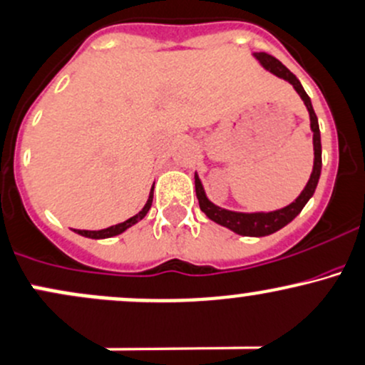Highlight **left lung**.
I'll return each mask as SVG.
<instances>
[{"mask_svg":"<svg viewBox=\"0 0 365 365\" xmlns=\"http://www.w3.org/2000/svg\"><path fill=\"white\" fill-rule=\"evenodd\" d=\"M253 57L258 60L259 66L263 69L272 72L277 78L284 79L289 85H293L296 93L302 97L303 102H305L308 114H310V128L312 133H314V168H312L310 180L307 182L305 189L302 190V194L294 199L289 206L280 207V210L275 211H256V213H241V211H230L225 210V207L216 206L215 202H211L207 199L206 190H204L201 178H199L197 171H195L194 180H195V195H197L199 207L204 215L210 220H213L218 225L227 227L228 230L235 232L239 235H246V237H265V235L274 234V232L280 230L282 227H286L287 223H291L293 220L302 213V210L305 207V204L310 201V197L314 195L315 189H317V183L320 178V170H322V145H320V130H319V121L317 115H315L314 107H312V100L307 95V91L303 90L302 83L296 76L284 66L280 60H277L272 55L263 53V51H258V53H253Z\"/></svg>","mask_w":365,"mask_h":365,"instance_id":"1","label":"left lung"}]
</instances>
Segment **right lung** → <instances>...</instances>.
I'll return each mask as SVG.
<instances>
[{"label":"right lung","instance_id":"right-lung-1","mask_svg":"<svg viewBox=\"0 0 365 365\" xmlns=\"http://www.w3.org/2000/svg\"><path fill=\"white\" fill-rule=\"evenodd\" d=\"M152 199H154V185H152V189L149 192V199H147L145 206L142 207V211H138L137 215L131 216V218H128L126 222L123 223H118V225H112V227H107V228H102V230H76V234L83 235V237H88V239H109V237H114V235H119L123 234V232H126L128 228L137 225L138 222H142L143 218H145L147 213H149L150 206H152Z\"/></svg>","mask_w":365,"mask_h":365}]
</instances>
